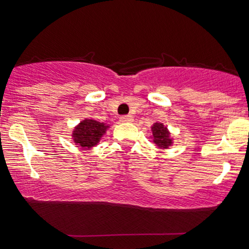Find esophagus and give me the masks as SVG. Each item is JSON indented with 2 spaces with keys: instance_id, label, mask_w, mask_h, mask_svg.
<instances>
[{
  "instance_id": "34e87169",
  "label": "esophagus",
  "mask_w": 249,
  "mask_h": 249,
  "mask_svg": "<svg viewBox=\"0 0 249 249\" xmlns=\"http://www.w3.org/2000/svg\"><path fill=\"white\" fill-rule=\"evenodd\" d=\"M133 121V117L130 115H125L121 117V122L123 123H126V122H132Z\"/></svg>"
}]
</instances>
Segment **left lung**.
I'll return each mask as SVG.
<instances>
[{"mask_svg": "<svg viewBox=\"0 0 249 249\" xmlns=\"http://www.w3.org/2000/svg\"><path fill=\"white\" fill-rule=\"evenodd\" d=\"M152 136H153V142L158 145L159 147L166 148L171 145L170 133H168L167 128L161 124V123H154L152 126Z\"/></svg>", "mask_w": 249, "mask_h": 249, "instance_id": "8db88e82", "label": "left lung"}]
</instances>
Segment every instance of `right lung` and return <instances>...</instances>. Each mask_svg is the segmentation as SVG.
Returning a JSON list of instances; mask_svg holds the SVG:
<instances>
[{
	"label": "right lung",
	"mask_w": 249,
	"mask_h": 249,
	"mask_svg": "<svg viewBox=\"0 0 249 249\" xmlns=\"http://www.w3.org/2000/svg\"><path fill=\"white\" fill-rule=\"evenodd\" d=\"M107 127L104 123H99L93 119H84L73 131V139L79 146L90 148L99 142Z\"/></svg>",
	"instance_id": "obj_1"
}]
</instances>
